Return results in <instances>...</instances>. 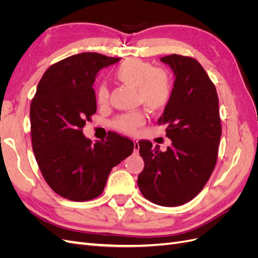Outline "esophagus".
I'll list each match as a JSON object with an SVG mask.
<instances>
[{"label": "esophagus", "mask_w": 258, "mask_h": 258, "mask_svg": "<svg viewBox=\"0 0 258 258\" xmlns=\"http://www.w3.org/2000/svg\"><path fill=\"white\" fill-rule=\"evenodd\" d=\"M135 142V146H134V150H135V154H139V150H140V145H139V141H134Z\"/></svg>", "instance_id": "obj_1"}]
</instances>
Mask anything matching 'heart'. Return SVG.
I'll use <instances>...</instances> for the list:
<instances>
[{
  "label": "heart",
  "mask_w": 258,
  "mask_h": 258,
  "mask_svg": "<svg viewBox=\"0 0 258 258\" xmlns=\"http://www.w3.org/2000/svg\"><path fill=\"white\" fill-rule=\"evenodd\" d=\"M116 81L135 88L139 103H142L148 111L159 112L169 103L172 95V81L166 70L155 68L152 63L138 58L122 61L115 69ZM108 90L101 85L97 92V101L100 105L107 102ZM145 122V114L138 111L123 114L114 121V127L124 134H135Z\"/></svg>",
  "instance_id": "obj_1"
}]
</instances>
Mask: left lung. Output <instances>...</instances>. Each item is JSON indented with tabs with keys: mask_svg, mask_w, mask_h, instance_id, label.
<instances>
[{
	"mask_svg": "<svg viewBox=\"0 0 258 258\" xmlns=\"http://www.w3.org/2000/svg\"><path fill=\"white\" fill-rule=\"evenodd\" d=\"M160 60L175 76L171 99L158 119L172 143L161 152L150 141L139 142L144 169L138 185L153 204L176 207L194 199L209 181L222 124L215 86L199 62L175 53Z\"/></svg>",
	"mask_w": 258,
	"mask_h": 258,
	"instance_id": "obj_1",
	"label": "left lung"
}]
</instances>
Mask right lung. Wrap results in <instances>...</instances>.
Listing matches in <instances>:
<instances>
[{
    "label": "right lung",
    "instance_id": "right-lung-1",
    "mask_svg": "<svg viewBox=\"0 0 258 258\" xmlns=\"http://www.w3.org/2000/svg\"><path fill=\"white\" fill-rule=\"evenodd\" d=\"M118 61L97 52L74 54L50 66L37 85L30 106L33 153L45 181L66 199L100 196L112 168L134 152V142L114 132L95 144L83 134L97 112L96 76Z\"/></svg>",
    "mask_w": 258,
    "mask_h": 258
}]
</instances>
